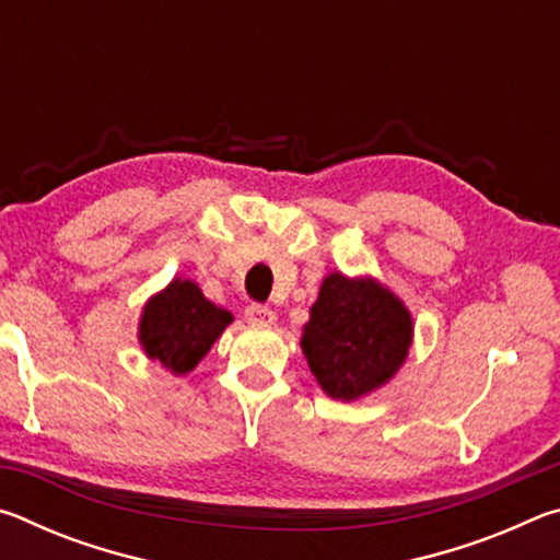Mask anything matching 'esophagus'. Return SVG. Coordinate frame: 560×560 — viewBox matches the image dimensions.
Masks as SVG:
<instances>
[{"instance_id": "obj_1", "label": "esophagus", "mask_w": 560, "mask_h": 560, "mask_svg": "<svg viewBox=\"0 0 560 560\" xmlns=\"http://www.w3.org/2000/svg\"><path fill=\"white\" fill-rule=\"evenodd\" d=\"M246 320H249V324H257V326H271L273 320H277V314H273L269 306L252 303V306H246Z\"/></svg>"}]
</instances>
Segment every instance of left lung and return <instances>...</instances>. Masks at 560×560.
Returning a JSON list of instances; mask_svg holds the SVG:
<instances>
[{"mask_svg": "<svg viewBox=\"0 0 560 560\" xmlns=\"http://www.w3.org/2000/svg\"><path fill=\"white\" fill-rule=\"evenodd\" d=\"M412 343V316L375 279L328 273L320 283L301 348L311 373L334 400H358L400 371Z\"/></svg>", "mask_w": 560, "mask_h": 560, "instance_id": "left-lung-1", "label": "left lung"}]
</instances>
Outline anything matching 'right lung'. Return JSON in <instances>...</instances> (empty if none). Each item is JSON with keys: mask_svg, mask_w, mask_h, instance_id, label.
<instances>
[{"mask_svg": "<svg viewBox=\"0 0 560 560\" xmlns=\"http://www.w3.org/2000/svg\"><path fill=\"white\" fill-rule=\"evenodd\" d=\"M230 324V311L207 301L195 281L173 279L145 303L138 338L150 360L185 375L195 371Z\"/></svg>", "mask_w": 560, "mask_h": 560, "instance_id": "add662e5", "label": "right lung"}]
</instances>
